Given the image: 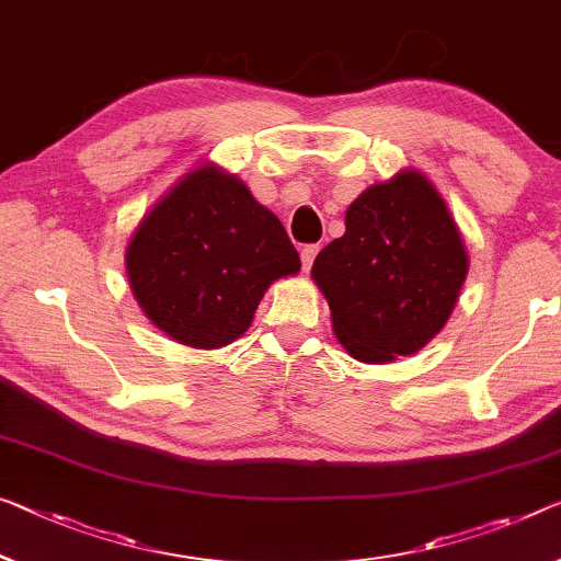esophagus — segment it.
I'll return each mask as SVG.
<instances>
[{
	"mask_svg": "<svg viewBox=\"0 0 561 561\" xmlns=\"http://www.w3.org/2000/svg\"><path fill=\"white\" fill-rule=\"evenodd\" d=\"M318 251H321V248H318L316 243L300 248V263H304V271H310V265H313Z\"/></svg>",
	"mask_w": 561,
	"mask_h": 561,
	"instance_id": "1",
	"label": "esophagus"
}]
</instances>
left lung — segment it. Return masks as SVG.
Wrapping results in <instances>:
<instances>
[{
  "instance_id": "1",
  "label": "left lung",
  "mask_w": 561,
  "mask_h": 561,
  "mask_svg": "<svg viewBox=\"0 0 561 561\" xmlns=\"http://www.w3.org/2000/svg\"><path fill=\"white\" fill-rule=\"evenodd\" d=\"M467 273L449 205L411 168L348 205L346 232L310 271L329 300L335 339L364 364H393L424 348L449 321Z\"/></svg>"
}]
</instances>
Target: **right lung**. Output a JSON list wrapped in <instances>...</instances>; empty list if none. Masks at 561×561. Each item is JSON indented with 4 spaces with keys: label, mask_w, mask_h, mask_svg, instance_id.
<instances>
[{
    "label": "right lung",
    "mask_w": 561,
    "mask_h": 561,
    "mask_svg": "<svg viewBox=\"0 0 561 561\" xmlns=\"http://www.w3.org/2000/svg\"><path fill=\"white\" fill-rule=\"evenodd\" d=\"M142 313L191 348H222L251 329L265 290L300 271L275 215L238 175L203 162L137 222L125 251Z\"/></svg>",
    "instance_id": "obj_1"
}]
</instances>
